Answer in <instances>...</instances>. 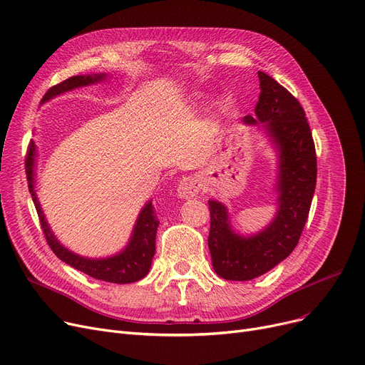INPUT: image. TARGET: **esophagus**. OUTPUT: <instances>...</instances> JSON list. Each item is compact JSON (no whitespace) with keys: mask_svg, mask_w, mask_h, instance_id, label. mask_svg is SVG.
I'll list each match as a JSON object with an SVG mask.
<instances>
[{"mask_svg":"<svg viewBox=\"0 0 365 365\" xmlns=\"http://www.w3.org/2000/svg\"><path fill=\"white\" fill-rule=\"evenodd\" d=\"M201 189V182L195 176L183 178L178 185V197L182 200H187L191 197H195Z\"/></svg>","mask_w":365,"mask_h":365,"instance_id":"1","label":"esophagus"}]
</instances>
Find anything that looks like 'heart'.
<instances>
[{"mask_svg":"<svg viewBox=\"0 0 365 365\" xmlns=\"http://www.w3.org/2000/svg\"><path fill=\"white\" fill-rule=\"evenodd\" d=\"M201 97H200V95H194V97H192V101H197V100H200Z\"/></svg>","mask_w":365,"mask_h":365,"instance_id":"1","label":"heart"}]
</instances>
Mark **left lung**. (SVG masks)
Wrapping results in <instances>:
<instances>
[{"mask_svg":"<svg viewBox=\"0 0 365 365\" xmlns=\"http://www.w3.org/2000/svg\"><path fill=\"white\" fill-rule=\"evenodd\" d=\"M259 100L255 115L245 116L265 134L277 153V210L264 230L234 231L230 213L209 200L212 265L225 280H252L270 272L295 249L309 216L316 186V153L303 107L273 77L258 71Z\"/></svg>","mask_w":365,"mask_h":365,"instance_id":"1","label":"left lung"}]
</instances>
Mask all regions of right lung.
<instances>
[{
  "label": "right lung",
  "instance_id": "obj_1",
  "mask_svg": "<svg viewBox=\"0 0 365 365\" xmlns=\"http://www.w3.org/2000/svg\"><path fill=\"white\" fill-rule=\"evenodd\" d=\"M106 77L107 74L104 73L88 74V76H73L67 78V81L47 91V93L44 95V100L49 101L51 98H55L58 95L73 91L76 88L100 83L106 81ZM36 164H37V146L33 141L29 146V152L26 158L28 187L37 209L46 240L49 243L55 255L61 261H64L70 267L76 268V270L98 280H104L110 283H133L143 279L150 270L152 259L156 250L155 249L156 230H158V225H160V220H158L155 215V207L152 205V201H148L145 204V207L140 210L130 240L120 252L107 258H88V257L77 255V253L67 249L56 239L49 224H47L46 216L40 207V201L36 194Z\"/></svg>",
  "mask_w": 365,
  "mask_h": 365
}]
</instances>
